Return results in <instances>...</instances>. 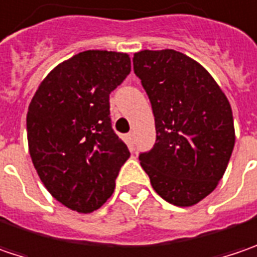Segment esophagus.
I'll return each mask as SVG.
<instances>
[{
    "label": "esophagus",
    "instance_id": "obj_1",
    "mask_svg": "<svg viewBox=\"0 0 257 257\" xmlns=\"http://www.w3.org/2000/svg\"><path fill=\"white\" fill-rule=\"evenodd\" d=\"M125 139H127V145H128L130 148H135V133H133V132L128 133V135L125 136Z\"/></svg>",
    "mask_w": 257,
    "mask_h": 257
}]
</instances>
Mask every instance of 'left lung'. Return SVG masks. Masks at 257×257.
<instances>
[{"mask_svg":"<svg viewBox=\"0 0 257 257\" xmlns=\"http://www.w3.org/2000/svg\"><path fill=\"white\" fill-rule=\"evenodd\" d=\"M133 68L156 127V143L139 156L140 165L165 201L195 205L217 188L233 153L230 102L208 71L181 52H137Z\"/></svg>","mask_w":257,"mask_h":257,"instance_id":"left-lung-1","label":"left lung"}]
</instances>
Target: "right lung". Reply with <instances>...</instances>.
Here are the masks:
<instances>
[{
	"label": "right lung",
	"instance_id": "obj_1",
	"mask_svg": "<svg viewBox=\"0 0 257 257\" xmlns=\"http://www.w3.org/2000/svg\"><path fill=\"white\" fill-rule=\"evenodd\" d=\"M130 69L127 53L81 52L49 72L29 105L33 165L52 197L73 211L98 210L130 158L109 120V94Z\"/></svg>",
	"mask_w": 257,
	"mask_h": 257
}]
</instances>
